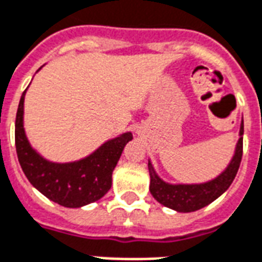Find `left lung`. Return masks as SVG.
<instances>
[{
    "label": "left lung",
    "instance_id": "8db88e82",
    "mask_svg": "<svg viewBox=\"0 0 262 262\" xmlns=\"http://www.w3.org/2000/svg\"><path fill=\"white\" fill-rule=\"evenodd\" d=\"M242 155H243V120L239 131V141L236 143L235 155L227 168L217 178L204 184H168L157 176L152 163L149 160L147 163V168L150 174L149 190L159 203L172 208L178 213H192L200 210L207 204L213 203L215 199L220 198L231 186L241 166Z\"/></svg>",
    "mask_w": 262,
    "mask_h": 262
}]
</instances>
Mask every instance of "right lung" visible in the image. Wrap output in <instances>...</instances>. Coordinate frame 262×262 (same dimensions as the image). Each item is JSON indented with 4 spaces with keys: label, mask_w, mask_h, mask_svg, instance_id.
I'll use <instances>...</instances> for the list:
<instances>
[{
    "label": "right lung",
    "mask_w": 262,
    "mask_h": 262,
    "mask_svg": "<svg viewBox=\"0 0 262 262\" xmlns=\"http://www.w3.org/2000/svg\"><path fill=\"white\" fill-rule=\"evenodd\" d=\"M41 69V68H40ZM38 69V70H40ZM25 95L21 94L15 121V145L25 176L35 189L63 207L77 208L103 198L112 186V174L133 134L124 133L72 163H54L31 147L23 127Z\"/></svg>",
    "instance_id": "obj_1"
}]
</instances>
